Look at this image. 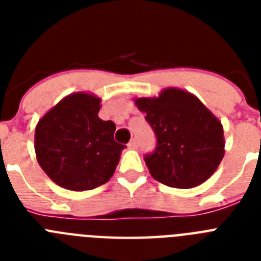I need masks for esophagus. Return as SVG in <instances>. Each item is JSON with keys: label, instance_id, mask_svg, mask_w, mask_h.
I'll list each match as a JSON object with an SVG mask.
<instances>
[{"label": "esophagus", "instance_id": "obj_1", "mask_svg": "<svg viewBox=\"0 0 261 261\" xmlns=\"http://www.w3.org/2000/svg\"><path fill=\"white\" fill-rule=\"evenodd\" d=\"M138 146H140V141H138L137 138H133L132 141H130V142H129V144H128L129 149H137Z\"/></svg>", "mask_w": 261, "mask_h": 261}]
</instances>
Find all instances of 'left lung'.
<instances>
[{"instance_id": "left-lung-1", "label": "left lung", "mask_w": 261, "mask_h": 261, "mask_svg": "<svg viewBox=\"0 0 261 261\" xmlns=\"http://www.w3.org/2000/svg\"><path fill=\"white\" fill-rule=\"evenodd\" d=\"M136 105L155 135V149L144 159L151 176L174 188H193L208 180L223 158V128L192 94L165 90Z\"/></svg>"}]
</instances>
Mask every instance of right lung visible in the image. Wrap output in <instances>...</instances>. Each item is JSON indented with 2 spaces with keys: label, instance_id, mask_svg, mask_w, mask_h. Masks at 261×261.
Segmentation results:
<instances>
[{
  "label": "right lung",
  "instance_id": "obj_1",
  "mask_svg": "<svg viewBox=\"0 0 261 261\" xmlns=\"http://www.w3.org/2000/svg\"><path fill=\"white\" fill-rule=\"evenodd\" d=\"M100 99L85 93L66 96L35 129L40 167L70 191L94 190L114 175L125 145L114 140V121L99 119Z\"/></svg>",
  "mask_w": 261,
  "mask_h": 261
}]
</instances>
